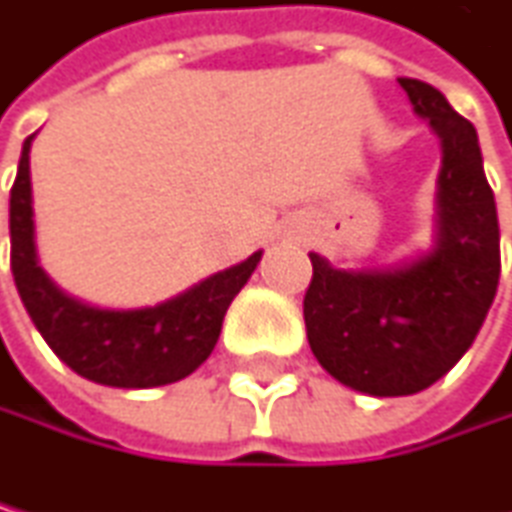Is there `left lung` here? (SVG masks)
I'll list each match as a JSON object with an SVG mask.
<instances>
[{"instance_id":"left-lung-1","label":"left lung","mask_w":512,"mask_h":512,"mask_svg":"<svg viewBox=\"0 0 512 512\" xmlns=\"http://www.w3.org/2000/svg\"><path fill=\"white\" fill-rule=\"evenodd\" d=\"M443 145L434 250L396 269L345 272L310 253L304 323L316 361L367 396H412L450 370L485 323L500 278L497 205L475 126L418 78H399Z\"/></svg>"}]
</instances>
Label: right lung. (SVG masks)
Masks as SVG:
<instances>
[{"instance_id":"right-lung-1","label":"right lung","mask_w":512,"mask_h":512,"mask_svg":"<svg viewBox=\"0 0 512 512\" xmlns=\"http://www.w3.org/2000/svg\"><path fill=\"white\" fill-rule=\"evenodd\" d=\"M34 139V135H31ZM31 139H24L18 177L8 199L12 275L24 310L62 364L78 377L116 389H151L189 377L212 354L224 313L259 266L253 253L240 266L199 281L158 307L100 310L62 294L37 266L31 208Z\"/></svg>"}]
</instances>
